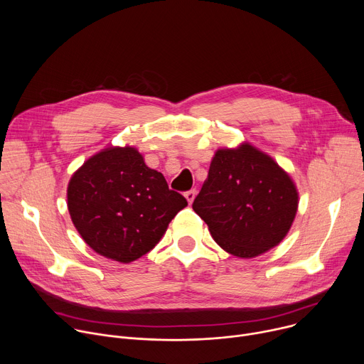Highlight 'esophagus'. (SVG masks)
I'll return each instance as SVG.
<instances>
[{"label": "esophagus", "mask_w": 364, "mask_h": 364, "mask_svg": "<svg viewBox=\"0 0 364 364\" xmlns=\"http://www.w3.org/2000/svg\"><path fill=\"white\" fill-rule=\"evenodd\" d=\"M196 190L193 188V190H188V191H186V198H187V201H188V204H191L193 203V200H194V197H196Z\"/></svg>", "instance_id": "esophagus-1"}]
</instances>
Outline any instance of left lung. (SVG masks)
Wrapping results in <instances>:
<instances>
[{"mask_svg": "<svg viewBox=\"0 0 364 364\" xmlns=\"http://www.w3.org/2000/svg\"><path fill=\"white\" fill-rule=\"evenodd\" d=\"M296 209L298 191L289 174L249 142L216 151L193 203L216 243L245 259L279 245Z\"/></svg>", "mask_w": 364, "mask_h": 364, "instance_id": "8db88e82", "label": "left lung"}]
</instances>
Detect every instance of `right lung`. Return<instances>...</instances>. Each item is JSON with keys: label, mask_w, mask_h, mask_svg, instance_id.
I'll use <instances>...</instances> for the list:
<instances>
[{"label": "right lung", "mask_w": 364, "mask_h": 364, "mask_svg": "<svg viewBox=\"0 0 364 364\" xmlns=\"http://www.w3.org/2000/svg\"><path fill=\"white\" fill-rule=\"evenodd\" d=\"M187 205L134 146H109L83 163L68 186V209L99 255L129 264L148 253Z\"/></svg>", "instance_id": "right-lung-1"}]
</instances>
